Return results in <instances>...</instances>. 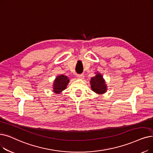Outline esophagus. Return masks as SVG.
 <instances>
[{
	"instance_id": "obj_1",
	"label": "esophagus",
	"mask_w": 153,
	"mask_h": 153,
	"mask_svg": "<svg viewBox=\"0 0 153 153\" xmlns=\"http://www.w3.org/2000/svg\"><path fill=\"white\" fill-rule=\"evenodd\" d=\"M77 78L78 79H84V76L83 74H79V75H77Z\"/></svg>"
}]
</instances>
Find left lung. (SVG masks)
I'll return each mask as SVG.
<instances>
[{"mask_svg":"<svg viewBox=\"0 0 153 153\" xmlns=\"http://www.w3.org/2000/svg\"><path fill=\"white\" fill-rule=\"evenodd\" d=\"M95 76L91 79L90 84L91 88L97 94H103L107 92L108 86L101 73L95 72Z\"/></svg>","mask_w":153,"mask_h":153,"instance_id":"obj_1","label":"left lung"}]
</instances>
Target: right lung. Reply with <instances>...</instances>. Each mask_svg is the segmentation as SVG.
Listing matches in <instances>:
<instances>
[{
    "instance_id": "1",
    "label": "right lung",
    "mask_w": 153,
    "mask_h": 153,
    "mask_svg": "<svg viewBox=\"0 0 153 153\" xmlns=\"http://www.w3.org/2000/svg\"><path fill=\"white\" fill-rule=\"evenodd\" d=\"M69 82V77L64 75H59L56 77L52 85L53 92L56 94H59L66 89Z\"/></svg>"
}]
</instances>
